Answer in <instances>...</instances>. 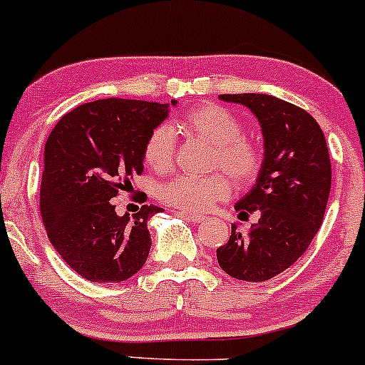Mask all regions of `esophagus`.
Instances as JSON below:
<instances>
[{
    "instance_id": "1",
    "label": "esophagus",
    "mask_w": 365,
    "mask_h": 365,
    "mask_svg": "<svg viewBox=\"0 0 365 365\" xmlns=\"http://www.w3.org/2000/svg\"><path fill=\"white\" fill-rule=\"evenodd\" d=\"M177 215H180V217H185V219H188V220H192V222H204L205 220V217L204 215H198V214H192V212H177Z\"/></svg>"
}]
</instances>
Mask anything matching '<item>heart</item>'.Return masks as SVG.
I'll return each instance as SVG.
<instances>
[{
    "label": "heart",
    "mask_w": 365,
    "mask_h": 365,
    "mask_svg": "<svg viewBox=\"0 0 365 365\" xmlns=\"http://www.w3.org/2000/svg\"><path fill=\"white\" fill-rule=\"evenodd\" d=\"M175 133L198 138L210 145V167L224 170L239 187L251 183L259 173L262 165L261 150L256 143L241 136L242 126L239 119L215 104L188 109L170 123V126L161 124L150 133L143 156L146 165L156 173H165L172 168ZM229 193L230 183L222 173L205 177L182 175L160 188V198L165 204L193 214L209 210L217 200L227 198Z\"/></svg>",
    "instance_id": "b5f03b06"
}]
</instances>
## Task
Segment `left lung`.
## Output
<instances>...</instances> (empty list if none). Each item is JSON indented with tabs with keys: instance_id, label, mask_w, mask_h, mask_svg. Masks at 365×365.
Instances as JSON below:
<instances>
[{
	"instance_id": "1",
	"label": "left lung",
	"mask_w": 365,
	"mask_h": 365,
	"mask_svg": "<svg viewBox=\"0 0 365 365\" xmlns=\"http://www.w3.org/2000/svg\"><path fill=\"white\" fill-rule=\"evenodd\" d=\"M219 98L252 110L264 160L255 187L236 204L239 219L257 212L259 220L247 234L232 225L217 261L236 279L267 281L297 262L320 229L331 183L329 148L318 123L298 106L251 92Z\"/></svg>"
}]
</instances>
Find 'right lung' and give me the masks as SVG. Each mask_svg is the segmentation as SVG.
Here are the masks:
<instances>
[{
  "instance_id": "obj_1",
  "label": "right lung",
  "mask_w": 365,
  "mask_h": 365,
  "mask_svg": "<svg viewBox=\"0 0 365 365\" xmlns=\"http://www.w3.org/2000/svg\"><path fill=\"white\" fill-rule=\"evenodd\" d=\"M168 108L99 99L62 116L45 143L40 187L45 230L62 259L92 283L131 278L150 255L148 219L161 209L143 205L136 214L118 215L113 198L143 173L145 143L167 119Z\"/></svg>"
}]
</instances>
